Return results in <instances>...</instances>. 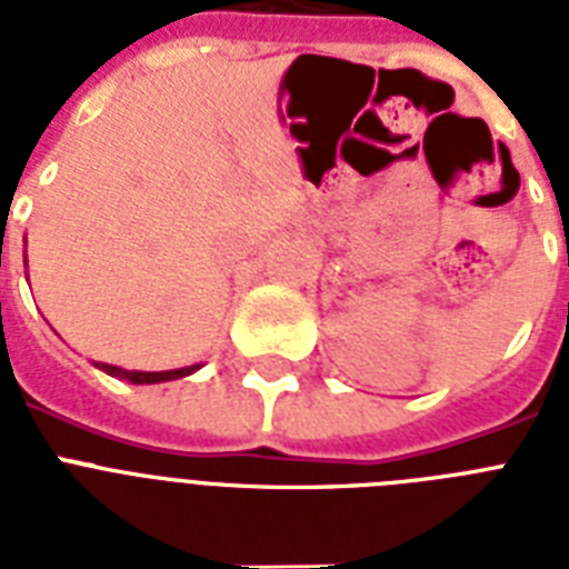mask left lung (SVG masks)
<instances>
[{
    "label": "left lung",
    "mask_w": 569,
    "mask_h": 569,
    "mask_svg": "<svg viewBox=\"0 0 569 569\" xmlns=\"http://www.w3.org/2000/svg\"><path fill=\"white\" fill-rule=\"evenodd\" d=\"M511 171H513V168H511Z\"/></svg>",
    "instance_id": "1"
}]
</instances>
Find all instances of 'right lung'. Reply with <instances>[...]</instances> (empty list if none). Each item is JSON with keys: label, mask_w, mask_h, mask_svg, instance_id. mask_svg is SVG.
<instances>
[{"label": "right lung", "mask_w": 569, "mask_h": 569, "mask_svg": "<svg viewBox=\"0 0 569 569\" xmlns=\"http://www.w3.org/2000/svg\"><path fill=\"white\" fill-rule=\"evenodd\" d=\"M100 369L106 375H114V378L132 380V383H159V380H173V378H182V375H191L197 366H191V369H171V372H127V369H118V366H106V363H102Z\"/></svg>", "instance_id": "obj_1"}]
</instances>
